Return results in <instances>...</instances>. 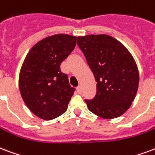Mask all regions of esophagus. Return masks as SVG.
Returning a JSON list of instances; mask_svg holds the SVG:
<instances>
[{"mask_svg":"<svg viewBox=\"0 0 155 155\" xmlns=\"http://www.w3.org/2000/svg\"><path fill=\"white\" fill-rule=\"evenodd\" d=\"M76 90H77L78 93H80V94L82 93V88H81V86H78L77 88H76Z\"/></svg>","mask_w":155,"mask_h":155,"instance_id":"1","label":"esophagus"}]
</instances>
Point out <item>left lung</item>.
Segmentation results:
<instances>
[{
    "label": "left lung",
    "mask_w": 155,
    "mask_h": 155,
    "mask_svg": "<svg viewBox=\"0 0 155 155\" xmlns=\"http://www.w3.org/2000/svg\"><path fill=\"white\" fill-rule=\"evenodd\" d=\"M77 44L97 81L96 96L85 100L88 110L110 120L127 111L139 84L135 60L122 43L110 35L78 36Z\"/></svg>",
    "instance_id": "obj_1"
}]
</instances>
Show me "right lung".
I'll return each instance as SVG.
<instances>
[{
    "label": "right lung",
    "mask_w": 155,
    "mask_h": 155,
    "mask_svg": "<svg viewBox=\"0 0 155 155\" xmlns=\"http://www.w3.org/2000/svg\"><path fill=\"white\" fill-rule=\"evenodd\" d=\"M76 39L67 34L48 36L35 44L23 61L20 93L28 109L40 119L54 120L67 110L75 88L60 65L75 49Z\"/></svg>",
    "instance_id": "add662e5"
}]
</instances>
